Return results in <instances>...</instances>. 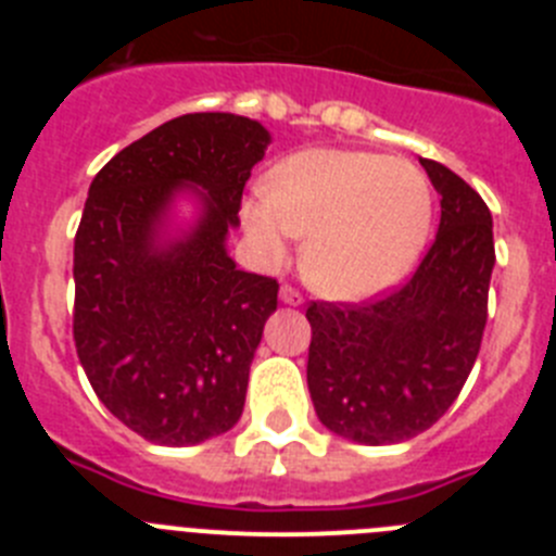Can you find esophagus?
<instances>
[{
    "mask_svg": "<svg viewBox=\"0 0 556 556\" xmlns=\"http://www.w3.org/2000/svg\"><path fill=\"white\" fill-rule=\"evenodd\" d=\"M278 301L287 303V306H301L303 294L298 292V289H292V287H287V283H283L281 292H278Z\"/></svg>",
    "mask_w": 556,
    "mask_h": 556,
    "instance_id": "esophagus-1",
    "label": "esophagus"
}]
</instances>
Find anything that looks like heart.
<instances>
[{
	"mask_svg": "<svg viewBox=\"0 0 556 556\" xmlns=\"http://www.w3.org/2000/svg\"><path fill=\"white\" fill-rule=\"evenodd\" d=\"M431 211L429 180L409 161L312 147L287 155L267 184L250 189L242 225L269 267L306 233L301 269L308 287L353 303L387 292L415 267Z\"/></svg>",
	"mask_w": 556,
	"mask_h": 556,
	"instance_id": "heart-1",
	"label": "heart"
}]
</instances>
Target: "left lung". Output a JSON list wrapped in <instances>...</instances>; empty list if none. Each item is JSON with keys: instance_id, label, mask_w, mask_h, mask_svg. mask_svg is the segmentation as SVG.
<instances>
[{"instance_id": "left-lung-1", "label": "left lung", "mask_w": 556, "mask_h": 556, "mask_svg": "<svg viewBox=\"0 0 556 556\" xmlns=\"http://www.w3.org/2000/svg\"><path fill=\"white\" fill-rule=\"evenodd\" d=\"M440 230L417 273L367 306L312 303L308 392L320 424L362 445L412 440L448 412L488 323L493 217L459 175L420 159Z\"/></svg>"}]
</instances>
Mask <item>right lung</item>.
<instances>
[{
	"label": "right lung",
	"instance_id": "add662e5",
	"mask_svg": "<svg viewBox=\"0 0 556 556\" xmlns=\"http://www.w3.org/2000/svg\"><path fill=\"white\" fill-rule=\"evenodd\" d=\"M262 122L186 113L116 152L75 236V345L105 409L155 445L239 424L278 283L228 253Z\"/></svg>",
	"mask_w": 556,
	"mask_h": 556
}]
</instances>
